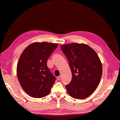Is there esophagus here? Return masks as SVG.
I'll use <instances>...</instances> for the list:
<instances>
[{
  "mask_svg": "<svg viewBox=\"0 0 120 120\" xmlns=\"http://www.w3.org/2000/svg\"><path fill=\"white\" fill-rule=\"evenodd\" d=\"M61 76H59L57 77V78H57L58 80H60V79H61Z\"/></svg>",
  "mask_w": 120,
  "mask_h": 120,
  "instance_id": "obj_1",
  "label": "esophagus"
}]
</instances>
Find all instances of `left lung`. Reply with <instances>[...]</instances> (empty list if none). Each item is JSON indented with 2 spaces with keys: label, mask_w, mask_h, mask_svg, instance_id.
I'll use <instances>...</instances> for the list:
<instances>
[{
  "label": "left lung",
  "mask_w": 120,
  "mask_h": 120,
  "mask_svg": "<svg viewBox=\"0 0 120 120\" xmlns=\"http://www.w3.org/2000/svg\"><path fill=\"white\" fill-rule=\"evenodd\" d=\"M72 72V80L66 86L68 94L76 99H84L96 90L102 75V64L96 52L84 43L61 46Z\"/></svg>",
  "instance_id": "8db88e82"
}]
</instances>
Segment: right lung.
<instances>
[{
	"label": "right lung",
	"instance_id": "1",
	"mask_svg": "<svg viewBox=\"0 0 120 120\" xmlns=\"http://www.w3.org/2000/svg\"><path fill=\"white\" fill-rule=\"evenodd\" d=\"M58 44L34 42L22 52L17 66V76L26 94L35 98L46 96L50 92L56 77L47 66V61Z\"/></svg>",
	"mask_w": 120,
	"mask_h": 120
}]
</instances>
